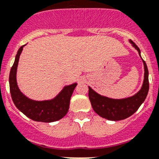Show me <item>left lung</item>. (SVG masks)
I'll use <instances>...</instances> for the list:
<instances>
[{
    "label": "left lung",
    "mask_w": 159,
    "mask_h": 159,
    "mask_svg": "<svg viewBox=\"0 0 159 159\" xmlns=\"http://www.w3.org/2000/svg\"><path fill=\"white\" fill-rule=\"evenodd\" d=\"M129 42L135 49L137 50L143 63L144 75L140 89L136 94L129 97L113 99L99 94L91 87L89 86V97L93 109L98 115L111 121H120L133 115L137 111L138 108L140 107V105L144 102L149 90L148 70L146 63L142 59L140 50L137 45L131 40H129Z\"/></svg>",
    "instance_id": "obj_1"
}]
</instances>
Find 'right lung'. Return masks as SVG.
I'll return each mask as SVG.
<instances>
[{
	"instance_id": "add662e5",
	"label": "right lung",
	"mask_w": 159,
	"mask_h": 159,
	"mask_svg": "<svg viewBox=\"0 0 159 159\" xmlns=\"http://www.w3.org/2000/svg\"><path fill=\"white\" fill-rule=\"evenodd\" d=\"M24 46H21L18 50L15 62L10 70L9 86L13 103L22 113L35 121L53 122L61 119L69 110L70 97L78 83L65 85L61 91L50 100H34L25 96L19 89L16 80L19 56Z\"/></svg>"
}]
</instances>
